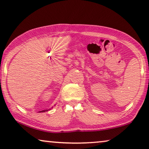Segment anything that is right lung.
Listing matches in <instances>:
<instances>
[{"mask_svg": "<svg viewBox=\"0 0 149 149\" xmlns=\"http://www.w3.org/2000/svg\"><path fill=\"white\" fill-rule=\"evenodd\" d=\"M53 108V107H52ZM51 108V109H52ZM49 110H51V109H46V110H42V111H39V113H40V112H45V111H48Z\"/></svg>", "mask_w": 149, "mask_h": 149, "instance_id": "right-lung-1", "label": "right lung"}]
</instances>
